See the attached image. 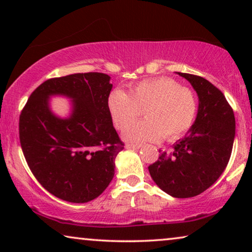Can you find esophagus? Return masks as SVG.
<instances>
[{
	"mask_svg": "<svg viewBox=\"0 0 252 252\" xmlns=\"http://www.w3.org/2000/svg\"><path fill=\"white\" fill-rule=\"evenodd\" d=\"M125 147H126V149H133V150H137L141 148L140 144H132V143H127Z\"/></svg>",
	"mask_w": 252,
	"mask_h": 252,
	"instance_id": "obj_1",
	"label": "esophagus"
}]
</instances>
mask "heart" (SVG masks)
Returning <instances> with one entry per match:
<instances>
[{"label": "heart", "mask_w": 252, "mask_h": 252, "mask_svg": "<svg viewBox=\"0 0 252 252\" xmlns=\"http://www.w3.org/2000/svg\"><path fill=\"white\" fill-rule=\"evenodd\" d=\"M143 110L144 120L133 124L124 133L129 142L159 141L161 137L175 140L190 129L197 117V98L189 88L171 78L141 81L128 94L115 89L108 98V109L117 128L128 127Z\"/></svg>", "instance_id": "obj_1"}]
</instances>
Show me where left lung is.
I'll use <instances>...</instances> for the list:
<instances>
[{"label": "left lung", "instance_id": "8db88e82", "mask_svg": "<svg viewBox=\"0 0 252 252\" xmlns=\"http://www.w3.org/2000/svg\"><path fill=\"white\" fill-rule=\"evenodd\" d=\"M177 73L190 82L198 96L197 117L172 150L163 151L148 168L161 190L172 197L188 198L211 187L225 171L235 137V117L225 96L211 82Z\"/></svg>", "mask_w": 252, "mask_h": 252}]
</instances>
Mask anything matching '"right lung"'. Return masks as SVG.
Returning <instances> with one entry per match:
<instances>
[{
  "label": "right lung",
  "instance_id": "obj_1",
  "mask_svg": "<svg viewBox=\"0 0 252 252\" xmlns=\"http://www.w3.org/2000/svg\"><path fill=\"white\" fill-rule=\"evenodd\" d=\"M110 79L97 72L49 79L31 94L20 115L19 139L27 164L42 187L63 201H93L115 175V159L124 144L108 109ZM55 95L70 99L67 117L51 110Z\"/></svg>",
  "mask_w": 252,
  "mask_h": 252
}]
</instances>
